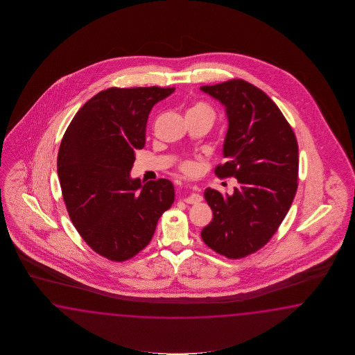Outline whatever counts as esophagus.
Here are the masks:
<instances>
[{"label": "esophagus", "mask_w": 355, "mask_h": 355, "mask_svg": "<svg viewBox=\"0 0 355 355\" xmlns=\"http://www.w3.org/2000/svg\"><path fill=\"white\" fill-rule=\"evenodd\" d=\"M202 200H203V196L198 194V193H190L189 196L184 198V202L188 204H196L202 202Z\"/></svg>", "instance_id": "1"}]
</instances>
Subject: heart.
Returning a JSON list of instances; mask_svg holds the SVG:
<instances>
[{
	"mask_svg": "<svg viewBox=\"0 0 355 355\" xmlns=\"http://www.w3.org/2000/svg\"><path fill=\"white\" fill-rule=\"evenodd\" d=\"M187 116H202V118H207L208 121L213 123L214 118H216V113H214V110H213L211 105H208L207 103H203V101H199L189 109ZM180 170L185 174H194L196 171V165L190 159H184L180 162Z\"/></svg>",
	"mask_w": 355,
	"mask_h": 355,
	"instance_id": "heart-1",
	"label": "heart"
}]
</instances>
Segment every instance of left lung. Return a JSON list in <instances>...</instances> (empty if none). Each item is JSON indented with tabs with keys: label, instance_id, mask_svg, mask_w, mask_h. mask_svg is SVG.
Returning <instances> with one entry per match:
<instances>
[{
	"label": "left lung",
	"instance_id": "8db88e82",
	"mask_svg": "<svg viewBox=\"0 0 355 355\" xmlns=\"http://www.w3.org/2000/svg\"><path fill=\"white\" fill-rule=\"evenodd\" d=\"M200 90L226 107V162L218 178L239 181L234 194L207 188L213 219L202 231L207 246L228 259L257 252L287 216L298 187V144L293 129L264 91L240 78Z\"/></svg>",
	"mask_w": 355,
	"mask_h": 355
}]
</instances>
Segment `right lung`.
<instances>
[{
    "mask_svg": "<svg viewBox=\"0 0 355 355\" xmlns=\"http://www.w3.org/2000/svg\"><path fill=\"white\" fill-rule=\"evenodd\" d=\"M174 87H110L77 112L60 142L57 171L68 216L98 255L125 261L150 243L175 199L173 182L130 178L155 104Z\"/></svg>",
    "mask_w": 355,
    "mask_h": 355,
    "instance_id": "right-lung-1",
    "label": "right lung"
}]
</instances>
